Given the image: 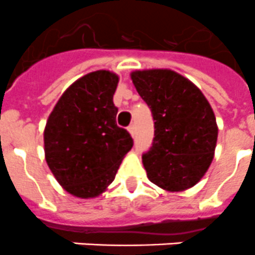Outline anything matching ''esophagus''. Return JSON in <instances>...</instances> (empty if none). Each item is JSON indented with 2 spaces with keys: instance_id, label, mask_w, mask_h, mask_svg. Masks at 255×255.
<instances>
[{
  "instance_id": "34e87169",
  "label": "esophagus",
  "mask_w": 255,
  "mask_h": 255,
  "mask_svg": "<svg viewBox=\"0 0 255 255\" xmlns=\"http://www.w3.org/2000/svg\"><path fill=\"white\" fill-rule=\"evenodd\" d=\"M129 132H130V134H131L132 138H134L135 132H136V129H135V124H131V125L129 126Z\"/></svg>"
}]
</instances>
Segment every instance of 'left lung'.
<instances>
[{"label":"left lung","mask_w":255,"mask_h":255,"mask_svg":"<svg viewBox=\"0 0 255 255\" xmlns=\"http://www.w3.org/2000/svg\"><path fill=\"white\" fill-rule=\"evenodd\" d=\"M139 96L154 121L152 147L143 154L147 176L167 191L194 186L213 159L218 128L199 88L167 69L131 74Z\"/></svg>","instance_id":"obj_1"}]
</instances>
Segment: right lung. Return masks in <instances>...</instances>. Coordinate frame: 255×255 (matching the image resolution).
<instances>
[{"label": "right lung", "mask_w": 255, "mask_h": 255, "mask_svg": "<svg viewBox=\"0 0 255 255\" xmlns=\"http://www.w3.org/2000/svg\"><path fill=\"white\" fill-rule=\"evenodd\" d=\"M119 76L98 70L67 88L49 115L44 153L60 185L79 198L102 194L131 149L129 131L116 124Z\"/></svg>", "instance_id": "right-lung-1"}]
</instances>
